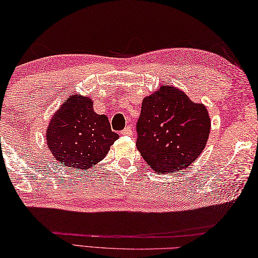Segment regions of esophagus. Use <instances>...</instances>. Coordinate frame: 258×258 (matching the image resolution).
<instances>
[{
	"mask_svg": "<svg viewBox=\"0 0 258 258\" xmlns=\"http://www.w3.org/2000/svg\"><path fill=\"white\" fill-rule=\"evenodd\" d=\"M121 134L124 135V136H131V135H133V128H131L130 125H127V127H125V128L122 130Z\"/></svg>",
	"mask_w": 258,
	"mask_h": 258,
	"instance_id": "1",
	"label": "esophagus"
}]
</instances>
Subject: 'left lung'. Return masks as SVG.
<instances>
[{
  "label": "left lung",
  "mask_w": 258,
  "mask_h": 258,
  "mask_svg": "<svg viewBox=\"0 0 258 258\" xmlns=\"http://www.w3.org/2000/svg\"><path fill=\"white\" fill-rule=\"evenodd\" d=\"M209 131L206 107L192 102L179 89L164 86L144 99L136 145L156 172H175L198 158Z\"/></svg>",
  "instance_id": "obj_1"
}]
</instances>
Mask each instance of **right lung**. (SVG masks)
Masks as SVG:
<instances>
[{
    "instance_id": "1",
    "label": "right lung",
    "mask_w": 258,
    "mask_h": 258,
    "mask_svg": "<svg viewBox=\"0 0 258 258\" xmlns=\"http://www.w3.org/2000/svg\"><path fill=\"white\" fill-rule=\"evenodd\" d=\"M45 138L62 166L86 172L107 156L119 136L111 130L107 115L93 111L90 98L73 94L52 117Z\"/></svg>"
}]
</instances>
